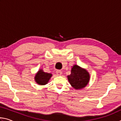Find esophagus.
<instances>
[{
    "label": "esophagus",
    "mask_w": 121,
    "mask_h": 121,
    "mask_svg": "<svg viewBox=\"0 0 121 121\" xmlns=\"http://www.w3.org/2000/svg\"><path fill=\"white\" fill-rule=\"evenodd\" d=\"M56 73L58 75H61V74H62V71L60 70H58L56 71Z\"/></svg>",
    "instance_id": "1"
}]
</instances>
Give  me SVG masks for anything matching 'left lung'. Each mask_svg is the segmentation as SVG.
<instances>
[{
    "label": "left lung",
    "instance_id": "1",
    "mask_svg": "<svg viewBox=\"0 0 121 121\" xmlns=\"http://www.w3.org/2000/svg\"><path fill=\"white\" fill-rule=\"evenodd\" d=\"M68 81L73 87L79 89L84 87L89 82L90 75L85 69L77 65H74L71 69V74L68 76Z\"/></svg>",
    "mask_w": 121,
    "mask_h": 121
}]
</instances>
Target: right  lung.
Returning <instances> with one entry per match:
<instances>
[{"mask_svg":"<svg viewBox=\"0 0 121 121\" xmlns=\"http://www.w3.org/2000/svg\"><path fill=\"white\" fill-rule=\"evenodd\" d=\"M52 76V74L50 73L44 72L43 70H40L35 77V81L39 85H45Z\"/></svg>","mask_w":121,"mask_h":121,"instance_id":"add662e5","label":"right lung"}]
</instances>
